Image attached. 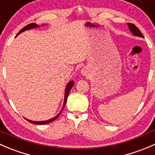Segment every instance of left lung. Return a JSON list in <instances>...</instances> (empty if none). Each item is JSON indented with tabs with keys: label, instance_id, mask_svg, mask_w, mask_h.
<instances>
[{
	"label": "left lung",
	"instance_id": "8db88e82",
	"mask_svg": "<svg viewBox=\"0 0 155 155\" xmlns=\"http://www.w3.org/2000/svg\"><path fill=\"white\" fill-rule=\"evenodd\" d=\"M128 26H129V28H130V31H131V32L133 33L134 35L143 38V35L142 34V32H141L140 30H139V28H138L137 27L134 25V24L128 23Z\"/></svg>",
	"mask_w": 155,
	"mask_h": 155
}]
</instances>
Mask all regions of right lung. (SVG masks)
Returning <instances> with one entry per match:
<instances>
[{"label": "right lung", "instance_id": "1", "mask_svg": "<svg viewBox=\"0 0 155 155\" xmlns=\"http://www.w3.org/2000/svg\"><path fill=\"white\" fill-rule=\"evenodd\" d=\"M36 27H39V26H38V25L36 23L28 24V25H25L24 28H22V29H21L20 31L18 32V34L16 35H18L20 34L21 32L25 31V30H29V29H31V28H36ZM73 85H74V82H73V81H70V82H69L68 83H67V87H66V89H65V94H64V104H63V107H62V109H61V110L60 111V113L58 114V115L56 116V117H54V118H51V119L48 120H45V121H32V120H28V119H25V120H28L29 123H31V124H38V125H44V124H49V123L53 122V121H54L55 120L58 119V117L60 116V114H61V112H62L63 109H64V107H65L66 103H67V97H68V94H69V93H70V90H71L72 87L73 86Z\"/></svg>", "mask_w": 155, "mask_h": 155}]
</instances>
